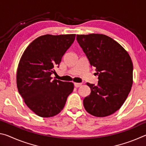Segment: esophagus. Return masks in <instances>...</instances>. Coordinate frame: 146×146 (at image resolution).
I'll list each match as a JSON object with an SVG mask.
<instances>
[{"label": "esophagus", "instance_id": "esophagus-1", "mask_svg": "<svg viewBox=\"0 0 146 146\" xmlns=\"http://www.w3.org/2000/svg\"><path fill=\"white\" fill-rule=\"evenodd\" d=\"M74 85L76 88H79L80 86H82V83H74Z\"/></svg>", "mask_w": 146, "mask_h": 146}]
</instances>
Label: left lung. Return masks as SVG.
I'll return each instance as SVG.
<instances>
[{"mask_svg": "<svg viewBox=\"0 0 146 146\" xmlns=\"http://www.w3.org/2000/svg\"><path fill=\"white\" fill-rule=\"evenodd\" d=\"M76 40L98 76L97 86L87 83L91 93L83 100L85 110L97 117L112 115L131 89V58L122 46L105 35H76Z\"/></svg>", "mask_w": 146, "mask_h": 146, "instance_id": "8db88e82", "label": "left lung"}]
</instances>
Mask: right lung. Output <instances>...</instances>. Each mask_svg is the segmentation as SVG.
I'll return each instance as SVG.
<instances>
[{
    "label": "right lung",
    "mask_w": 146,
    "mask_h": 146,
    "mask_svg": "<svg viewBox=\"0 0 146 146\" xmlns=\"http://www.w3.org/2000/svg\"><path fill=\"white\" fill-rule=\"evenodd\" d=\"M75 34L39 36L27 47L17 73L19 92L27 106L41 117H51L64 108L72 93V82L52 80L62 57L75 40Z\"/></svg>",
    "instance_id": "1"
}]
</instances>
